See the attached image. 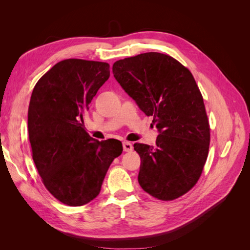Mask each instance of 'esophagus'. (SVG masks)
I'll return each mask as SVG.
<instances>
[{
  "label": "esophagus",
  "instance_id": "1",
  "mask_svg": "<svg viewBox=\"0 0 250 250\" xmlns=\"http://www.w3.org/2000/svg\"><path fill=\"white\" fill-rule=\"evenodd\" d=\"M132 149H133V146L130 142H123V150L125 152H130V151H132Z\"/></svg>",
  "mask_w": 250,
  "mask_h": 250
}]
</instances>
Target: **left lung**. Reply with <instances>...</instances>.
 Listing matches in <instances>:
<instances>
[{
	"instance_id": "1",
	"label": "left lung",
	"mask_w": 250,
	"mask_h": 250,
	"mask_svg": "<svg viewBox=\"0 0 250 250\" xmlns=\"http://www.w3.org/2000/svg\"><path fill=\"white\" fill-rule=\"evenodd\" d=\"M112 73L160 132L154 147L133 145L141 157L140 186L157 199L180 197L198 181L209 146L206 107L192 73L157 52L120 59Z\"/></svg>"
}]
</instances>
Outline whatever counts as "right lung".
Listing matches in <instances>:
<instances>
[{"label": "right lung", "instance_id": "add662e5", "mask_svg": "<svg viewBox=\"0 0 250 250\" xmlns=\"http://www.w3.org/2000/svg\"><path fill=\"white\" fill-rule=\"evenodd\" d=\"M109 64L83 59L59 62L37 81L28 109L32 157L42 183L56 199L80 207L95 199L122 143L97 141L83 116L109 78Z\"/></svg>", "mask_w": 250, "mask_h": 250}]
</instances>
